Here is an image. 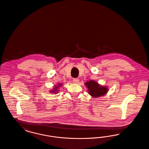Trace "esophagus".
Masks as SVG:
<instances>
[{"instance_id":"esophagus-1","label":"esophagus","mask_w":149,"mask_h":149,"mask_svg":"<svg viewBox=\"0 0 149 149\" xmlns=\"http://www.w3.org/2000/svg\"><path fill=\"white\" fill-rule=\"evenodd\" d=\"M72 81H73V83H75V84H78V83L79 82V79H78V78H74V79H73Z\"/></svg>"}]
</instances>
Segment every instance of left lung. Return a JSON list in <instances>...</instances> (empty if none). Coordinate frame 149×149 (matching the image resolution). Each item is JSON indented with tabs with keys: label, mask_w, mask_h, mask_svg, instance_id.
Returning <instances> with one entry per match:
<instances>
[{
	"label": "left lung",
	"mask_w": 149,
	"mask_h": 149,
	"mask_svg": "<svg viewBox=\"0 0 149 149\" xmlns=\"http://www.w3.org/2000/svg\"><path fill=\"white\" fill-rule=\"evenodd\" d=\"M85 85L88 89V93L94 98L103 96L108 91L107 86L99 85L98 83L94 80L86 81Z\"/></svg>",
	"instance_id": "left-lung-1"
}]
</instances>
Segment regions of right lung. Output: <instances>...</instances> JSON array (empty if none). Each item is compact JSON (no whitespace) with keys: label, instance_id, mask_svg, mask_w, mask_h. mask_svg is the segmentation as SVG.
<instances>
[{"label":"right lung","instance_id":"1","mask_svg":"<svg viewBox=\"0 0 149 149\" xmlns=\"http://www.w3.org/2000/svg\"><path fill=\"white\" fill-rule=\"evenodd\" d=\"M61 84H58L56 86H55V88H54V89H52V90H51V91H50V93H55V94H57V92H58V90H57L58 89V88H59V87L60 86H61Z\"/></svg>","mask_w":149,"mask_h":149}]
</instances>
